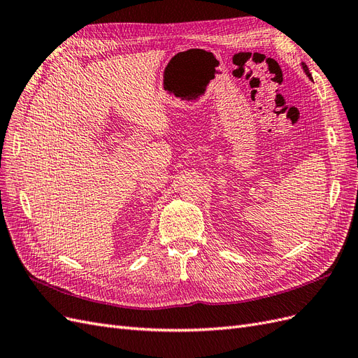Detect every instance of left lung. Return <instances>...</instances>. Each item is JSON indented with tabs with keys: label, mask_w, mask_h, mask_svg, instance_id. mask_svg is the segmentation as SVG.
I'll return each instance as SVG.
<instances>
[{
	"label": "left lung",
	"mask_w": 358,
	"mask_h": 358,
	"mask_svg": "<svg viewBox=\"0 0 358 358\" xmlns=\"http://www.w3.org/2000/svg\"><path fill=\"white\" fill-rule=\"evenodd\" d=\"M301 69H303V71H305L306 73V76H308V78L312 80V76H310V73H309V69H308V66H306V64L305 62H301Z\"/></svg>",
	"instance_id": "1"
}]
</instances>
